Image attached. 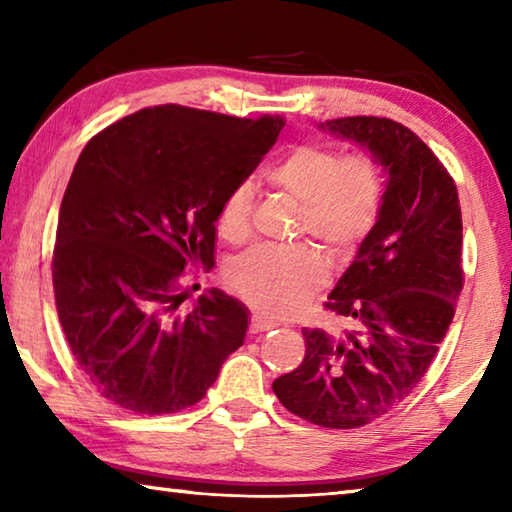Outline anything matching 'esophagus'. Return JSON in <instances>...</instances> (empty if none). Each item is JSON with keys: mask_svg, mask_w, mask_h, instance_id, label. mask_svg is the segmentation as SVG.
<instances>
[{"mask_svg": "<svg viewBox=\"0 0 512 512\" xmlns=\"http://www.w3.org/2000/svg\"><path fill=\"white\" fill-rule=\"evenodd\" d=\"M277 325L271 323V320H264L262 316H253L250 318V334H262L268 332V329H275Z\"/></svg>", "mask_w": 512, "mask_h": 512, "instance_id": "esophagus-1", "label": "esophagus"}]
</instances>
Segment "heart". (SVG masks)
Instances as JSON below:
<instances>
[{"mask_svg":"<svg viewBox=\"0 0 512 512\" xmlns=\"http://www.w3.org/2000/svg\"><path fill=\"white\" fill-rule=\"evenodd\" d=\"M266 183L302 205V230L345 253L361 244L377 223L384 176L370 153L339 155L323 144H298L277 155L264 171ZM250 189L239 185L225 196L216 230L225 241L250 232ZM327 280V264L316 250L255 248L228 271L241 298L268 316H291Z\"/></svg>","mask_w":512,"mask_h":512,"instance_id":"1","label":"heart"}]
</instances>
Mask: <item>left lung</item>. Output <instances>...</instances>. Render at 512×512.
Segmentation results:
<instances>
[{"label": "left lung", "mask_w": 512, "mask_h": 512, "mask_svg": "<svg viewBox=\"0 0 512 512\" xmlns=\"http://www.w3.org/2000/svg\"><path fill=\"white\" fill-rule=\"evenodd\" d=\"M320 128L368 149L386 189L377 223L325 302L350 329H302L305 359L273 381V393L311 424L357 429L427 375L463 289V221L452 176L406 126L343 117Z\"/></svg>", "instance_id": "left-lung-1"}]
</instances>
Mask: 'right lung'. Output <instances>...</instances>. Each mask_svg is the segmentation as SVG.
Here are the masks:
<instances>
[{
  "label": "right lung",
  "instance_id": "right-lung-1",
  "mask_svg": "<svg viewBox=\"0 0 512 512\" xmlns=\"http://www.w3.org/2000/svg\"><path fill=\"white\" fill-rule=\"evenodd\" d=\"M282 117L167 103L85 144L60 203L54 293L76 363L101 397L142 415L203 400L241 348L248 309L210 289L189 314V264L214 266L219 210L271 151Z\"/></svg>",
  "mask_w": 512,
  "mask_h": 512
}]
</instances>
